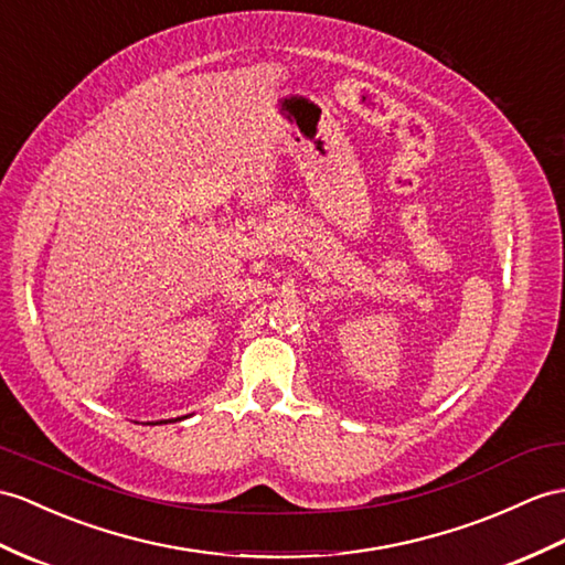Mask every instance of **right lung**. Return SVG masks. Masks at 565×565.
<instances>
[{
    "label": "right lung",
    "instance_id": "1",
    "mask_svg": "<svg viewBox=\"0 0 565 565\" xmlns=\"http://www.w3.org/2000/svg\"><path fill=\"white\" fill-rule=\"evenodd\" d=\"M182 419H184V417H177L174 422H182ZM156 424H162V422H156Z\"/></svg>",
    "mask_w": 565,
    "mask_h": 565
}]
</instances>
